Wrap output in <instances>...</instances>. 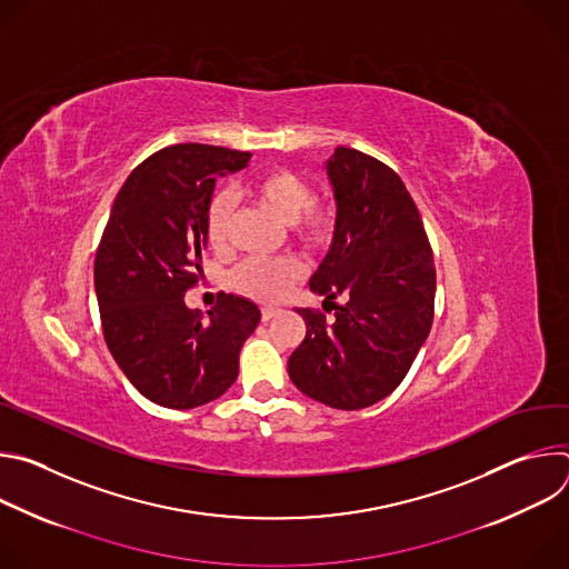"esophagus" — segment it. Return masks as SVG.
Masks as SVG:
<instances>
[{
	"instance_id": "1",
	"label": "esophagus",
	"mask_w": 569,
	"mask_h": 569,
	"mask_svg": "<svg viewBox=\"0 0 569 569\" xmlns=\"http://www.w3.org/2000/svg\"><path fill=\"white\" fill-rule=\"evenodd\" d=\"M274 315H279V308H277V306H263V308H261V319H263V321H270Z\"/></svg>"
}]
</instances>
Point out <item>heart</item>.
<instances>
[{
    "instance_id": "1",
    "label": "heart",
    "mask_w": 569,
    "mask_h": 569,
    "mask_svg": "<svg viewBox=\"0 0 569 569\" xmlns=\"http://www.w3.org/2000/svg\"><path fill=\"white\" fill-rule=\"evenodd\" d=\"M242 193L272 211L281 222L290 224L292 233L306 246H321L336 229V207L327 200H312L310 184L288 169H270L254 176L242 187ZM231 209L233 200L227 189L216 191L207 204L204 233L213 250L227 248ZM301 277L303 266L297 259H252L233 270L231 283L248 297L277 301L286 297Z\"/></svg>"
}]
</instances>
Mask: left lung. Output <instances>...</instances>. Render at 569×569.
Listing matches in <instances>:
<instances>
[{"label": "left lung", "mask_w": 569, "mask_h": 569, "mask_svg": "<svg viewBox=\"0 0 569 569\" xmlns=\"http://www.w3.org/2000/svg\"><path fill=\"white\" fill-rule=\"evenodd\" d=\"M327 173L338 218L310 290L333 303L336 317L327 321L319 310L297 308L306 338L288 373L312 400L362 410L400 385L430 333L435 257L410 191L387 164L340 146ZM338 296L342 307L332 301Z\"/></svg>", "instance_id": "left-lung-1"}]
</instances>
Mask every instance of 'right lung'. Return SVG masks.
I'll list each match as a JSON object with an SVG mask.
<instances>
[{"label": "right lung", "mask_w": 569, "mask_h": 569, "mask_svg": "<svg viewBox=\"0 0 569 569\" xmlns=\"http://www.w3.org/2000/svg\"><path fill=\"white\" fill-rule=\"evenodd\" d=\"M250 157L176 143L143 159L114 198L94 261L103 336L126 378L161 408L191 410L222 396L261 319L254 301L236 295L220 292L207 317L184 303L202 270L216 178L246 169Z\"/></svg>", "instance_id": "1"}]
</instances>
